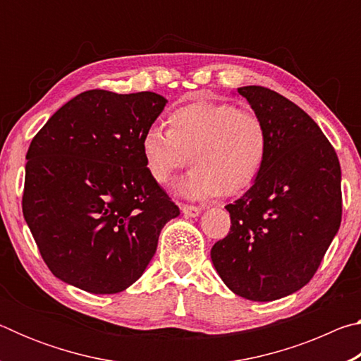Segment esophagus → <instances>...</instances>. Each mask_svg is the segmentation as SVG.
<instances>
[{"mask_svg":"<svg viewBox=\"0 0 361 361\" xmlns=\"http://www.w3.org/2000/svg\"><path fill=\"white\" fill-rule=\"evenodd\" d=\"M181 212H183V215H185V216L195 218V216H199L200 209H199V207H195V205H181Z\"/></svg>","mask_w":361,"mask_h":361,"instance_id":"1","label":"esophagus"}]
</instances>
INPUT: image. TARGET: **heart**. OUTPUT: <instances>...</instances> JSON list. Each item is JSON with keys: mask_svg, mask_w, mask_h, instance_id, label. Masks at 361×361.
I'll list each match as a JSON object with an SVG mask.
<instances>
[{"mask_svg": "<svg viewBox=\"0 0 361 361\" xmlns=\"http://www.w3.org/2000/svg\"><path fill=\"white\" fill-rule=\"evenodd\" d=\"M269 151L264 121L231 103L191 102L169 114V130L151 126L142 137L145 166L166 186L189 156L195 164L176 189L191 199L245 191L258 178Z\"/></svg>", "mask_w": 361, "mask_h": 361, "instance_id": "b5f03b06", "label": "heart"}]
</instances>
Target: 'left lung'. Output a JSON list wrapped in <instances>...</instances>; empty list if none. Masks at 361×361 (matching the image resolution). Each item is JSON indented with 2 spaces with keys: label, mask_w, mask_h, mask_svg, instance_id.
<instances>
[{
  "label": "left lung",
  "mask_w": 361,
  "mask_h": 361,
  "mask_svg": "<svg viewBox=\"0 0 361 361\" xmlns=\"http://www.w3.org/2000/svg\"><path fill=\"white\" fill-rule=\"evenodd\" d=\"M264 121L267 157L253 186L226 205L231 231L210 256L231 291L276 301L301 290L341 226V166L310 116L261 85L237 89Z\"/></svg>",
  "instance_id": "1"
}]
</instances>
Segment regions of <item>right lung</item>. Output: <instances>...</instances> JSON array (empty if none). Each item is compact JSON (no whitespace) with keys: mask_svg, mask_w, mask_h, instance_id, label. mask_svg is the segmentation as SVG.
<instances>
[{"mask_svg":"<svg viewBox=\"0 0 361 361\" xmlns=\"http://www.w3.org/2000/svg\"><path fill=\"white\" fill-rule=\"evenodd\" d=\"M167 100L87 90L51 116L27 152L22 210L42 259L76 288L113 295L137 282L180 215L145 166L142 137Z\"/></svg>","mask_w":361,"mask_h":361,"instance_id":"1","label":"right lung"}]
</instances>
